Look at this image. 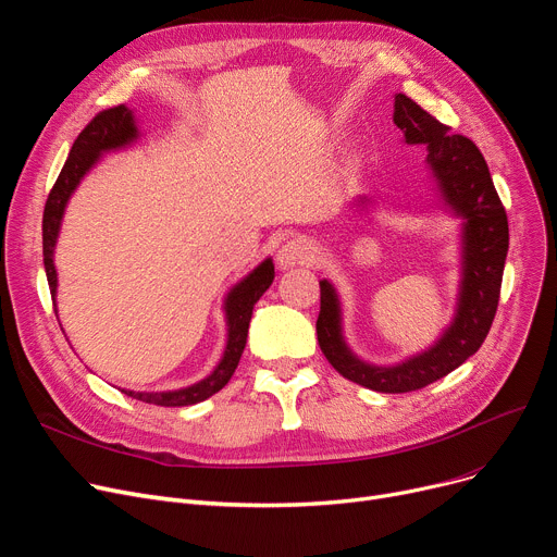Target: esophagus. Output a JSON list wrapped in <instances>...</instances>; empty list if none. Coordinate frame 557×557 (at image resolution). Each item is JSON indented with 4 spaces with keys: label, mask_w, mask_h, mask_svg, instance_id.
<instances>
[{
    "label": "esophagus",
    "mask_w": 557,
    "mask_h": 557,
    "mask_svg": "<svg viewBox=\"0 0 557 557\" xmlns=\"http://www.w3.org/2000/svg\"><path fill=\"white\" fill-rule=\"evenodd\" d=\"M318 261V248L311 239L298 237L286 242L277 252V267L280 269H294V267H311Z\"/></svg>",
    "instance_id": "34e87169"
}]
</instances>
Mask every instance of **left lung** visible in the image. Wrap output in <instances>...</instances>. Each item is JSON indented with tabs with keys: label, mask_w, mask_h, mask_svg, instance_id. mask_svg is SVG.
I'll return each instance as SVG.
<instances>
[{
	"label": "left lung",
	"mask_w": 557,
	"mask_h": 557,
	"mask_svg": "<svg viewBox=\"0 0 557 557\" xmlns=\"http://www.w3.org/2000/svg\"><path fill=\"white\" fill-rule=\"evenodd\" d=\"M395 126L406 144L426 146V164L447 208L462 219V280L451 325L424 352L397 366H370L347 347L341 327V302L334 286L320 282L318 345L349 382L376 393H411L447 376L483 345L499 305L508 255V216L490 178V169L472 139L449 135L406 95H395ZM366 205L368 198H359Z\"/></svg>",
	"instance_id": "left-lung-1"
}]
</instances>
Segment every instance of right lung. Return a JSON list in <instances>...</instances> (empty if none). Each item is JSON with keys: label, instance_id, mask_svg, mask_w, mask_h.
I'll return each instance as SVG.
<instances>
[{"label": "right lung", "instance_id": "right-lung-1", "mask_svg": "<svg viewBox=\"0 0 557 557\" xmlns=\"http://www.w3.org/2000/svg\"><path fill=\"white\" fill-rule=\"evenodd\" d=\"M137 124L135 116L126 106H116L99 112L95 120L87 124L81 135L76 137L70 158L58 175L53 189L49 191L45 214H42V255H45V271L51 298L55 300V267H53V248L58 242V232H61V221L67 208V200L78 187L83 175L90 171L99 158L108 151L124 149L131 141L137 139ZM275 267L273 259H263L259 267L246 275L237 286H234L225 298V318H227V345L223 359L214 368L210 376H205L202 382L181 388V391H166V393H135V391H122L133 399L156 404V406H191L202 399L212 397L219 393L234 374L239 366V359L244 355L246 338H248V325L252 318V307L273 284Z\"/></svg>", "mask_w": 557, "mask_h": 557}]
</instances>
